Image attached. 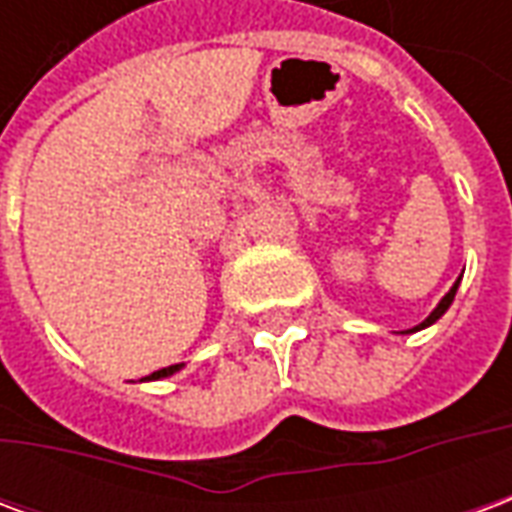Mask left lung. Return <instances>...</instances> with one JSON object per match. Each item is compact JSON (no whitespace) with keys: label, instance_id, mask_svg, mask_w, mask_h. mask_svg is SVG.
I'll list each match as a JSON object with an SVG mask.
<instances>
[{"label":"left lung","instance_id":"8db88e82","mask_svg":"<svg viewBox=\"0 0 512 512\" xmlns=\"http://www.w3.org/2000/svg\"><path fill=\"white\" fill-rule=\"evenodd\" d=\"M458 282H461V277H458ZM458 282H455V285H452V288H450V293H447V296H444V299L439 301V307H436V310L430 312L428 318H425V321L419 323V326H414V329H408V332H419V329H425V326H430V323H436V321H439L441 315H444V312L450 310L452 299H455V290H458Z\"/></svg>","mask_w":512,"mask_h":512}]
</instances>
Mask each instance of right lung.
<instances>
[{
  "instance_id": "obj_1",
  "label": "right lung",
  "mask_w": 512,
  "mask_h": 512,
  "mask_svg": "<svg viewBox=\"0 0 512 512\" xmlns=\"http://www.w3.org/2000/svg\"><path fill=\"white\" fill-rule=\"evenodd\" d=\"M180 367H183V365H169V367H161V370H156V373H150V376H147V378H167V376H172V373H175V370H180Z\"/></svg>"
}]
</instances>
